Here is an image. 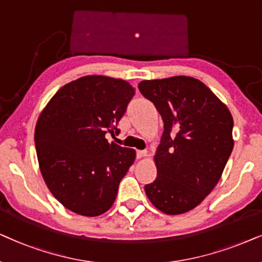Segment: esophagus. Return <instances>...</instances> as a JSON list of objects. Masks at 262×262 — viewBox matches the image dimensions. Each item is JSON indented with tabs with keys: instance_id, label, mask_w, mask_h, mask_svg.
Instances as JSON below:
<instances>
[{
	"instance_id": "esophagus-1",
	"label": "esophagus",
	"mask_w": 262,
	"mask_h": 262,
	"mask_svg": "<svg viewBox=\"0 0 262 262\" xmlns=\"http://www.w3.org/2000/svg\"><path fill=\"white\" fill-rule=\"evenodd\" d=\"M147 156V151H145V149H138L137 151V158L140 159L142 157H146Z\"/></svg>"
}]
</instances>
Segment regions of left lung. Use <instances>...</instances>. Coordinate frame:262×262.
Wrapping results in <instances>:
<instances>
[{"mask_svg": "<svg viewBox=\"0 0 262 262\" xmlns=\"http://www.w3.org/2000/svg\"><path fill=\"white\" fill-rule=\"evenodd\" d=\"M164 122L156 153L157 179L145 191L166 214L193 210L221 179L233 148L228 107L200 80L172 76L139 83Z\"/></svg>", "mask_w": 262, "mask_h": 262, "instance_id": "1", "label": "left lung"}]
</instances>
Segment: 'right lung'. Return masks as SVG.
Returning <instances> with one entry per match:
<instances>
[{"label": "right lung", "mask_w": 262, "mask_h": 262, "mask_svg": "<svg viewBox=\"0 0 262 262\" xmlns=\"http://www.w3.org/2000/svg\"><path fill=\"white\" fill-rule=\"evenodd\" d=\"M134 95L124 80L83 76L58 90L38 118L40 172L52 195L74 213L96 217L113 206L135 151L105 137L120 132Z\"/></svg>", "instance_id": "obj_1"}]
</instances>
